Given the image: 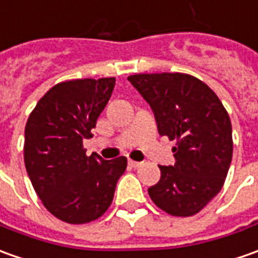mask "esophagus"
Returning <instances> with one entry per match:
<instances>
[{"instance_id": "obj_1", "label": "esophagus", "mask_w": 258, "mask_h": 258, "mask_svg": "<svg viewBox=\"0 0 258 258\" xmlns=\"http://www.w3.org/2000/svg\"><path fill=\"white\" fill-rule=\"evenodd\" d=\"M128 165L131 166V168H138V166H141V162H137V161H131V159H130Z\"/></svg>"}]
</instances>
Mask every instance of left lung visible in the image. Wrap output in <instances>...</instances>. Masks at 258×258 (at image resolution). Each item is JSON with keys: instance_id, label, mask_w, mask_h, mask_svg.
Instances as JSON below:
<instances>
[{"instance_id": "left-lung-1", "label": "left lung", "mask_w": 258, "mask_h": 258, "mask_svg": "<svg viewBox=\"0 0 258 258\" xmlns=\"http://www.w3.org/2000/svg\"><path fill=\"white\" fill-rule=\"evenodd\" d=\"M151 107L159 136L176 140L175 164L158 165L148 188L152 202L172 216H192L220 192L232 162V122L215 92L185 73L128 76Z\"/></svg>"}]
</instances>
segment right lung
<instances>
[{
  "label": "right lung",
  "instance_id": "add662e5",
  "mask_svg": "<svg viewBox=\"0 0 258 258\" xmlns=\"http://www.w3.org/2000/svg\"><path fill=\"white\" fill-rule=\"evenodd\" d=\"M114 78L78 79L53 86L25 127L24 159L28 176L45 208L72 225L100 217L113 202L127 158L86 155L83 141L111 97Z\"/></svg>",
  "mask_w": 258,
  "mask_h": 258
}]
</instances>
